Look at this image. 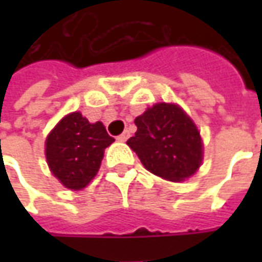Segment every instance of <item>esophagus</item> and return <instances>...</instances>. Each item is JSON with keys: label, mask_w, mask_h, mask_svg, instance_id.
Returning <instances> with one entry per match:
<instances>
[{"label": "esophagus", "mask_w": 262, "mask_h": 262, "mask_svg": "<svg viewBox=\"0 0 262 262\" xmlns=\"http://www.w3.org/2000/svg\"><path fill=\"white\" fill-rule=\"evenodd\" d=\"M127 137H129V132H123L122 135L118 136V140H119V142H126V140H127Z\"/></svg>", "instance_id": "obj_1"}]
</instances>
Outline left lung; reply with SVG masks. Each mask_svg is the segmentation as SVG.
<instances>
[{
    "instance_id": "8db88e82",
    "label": "left lung",
    "mask_w": 262,
    "mask_h": 262,
    "mask_svg": "<svg viewBox=\"0 0 262 262\" xmlns=\"http://www.w3.org/2000/svg\"><path fill=\"white\" fill-rule=\"evenodd\" d=\"M137 130L127 146L150 172L184 181L199 168L202 142L196 126L180 106L157 103L135 119Z\"/></svg>"
}]
</instances>
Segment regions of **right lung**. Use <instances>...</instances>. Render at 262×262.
Masks as SVG:
<instances>
[{
  "label": "right lung",
  "mask_w": 262,
  "mask_h": 262,
  "mask_svg": "<svg viewBox=\"0 0 262 262\" xmlns=\"http://www.w3.org/2000/svg\"><path fill=\"white\" fill-rule=\"evenodd\" d=\"M101 122L80 112L64 116L46 139V159L53 176L69 189H82L99 170L103 150L114 142Z\"/></svg>",
  "instance_id": "obj_1"
}]
</instances>
